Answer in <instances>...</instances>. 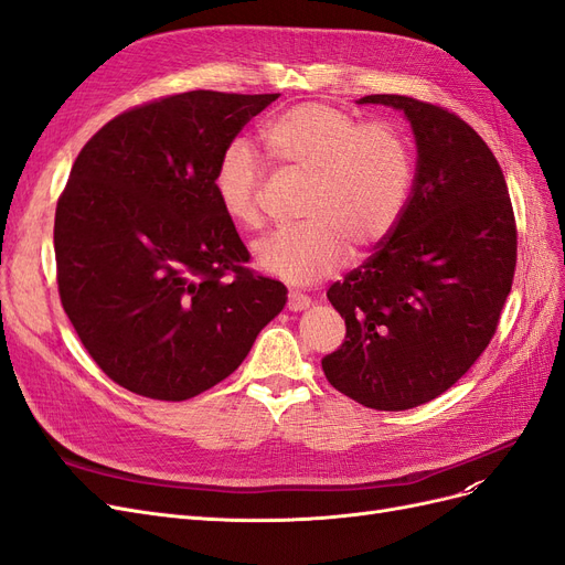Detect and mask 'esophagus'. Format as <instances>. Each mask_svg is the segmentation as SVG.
<instances>
[{
  "label": "esophagus",
  "instance_id": "34e87169",
  "mask_svg": "<svg viewBox=\"0 0 565 565\" xmlns=\"http://www.w3.org/2000/svg\"><path fill=\"white\" fill-rule=\"evenodd\" d=\"M311 306V297H306V295H301V292H289L287 295V309L289 311H306Z\"/></svg>",
  "mask_w": 565,
  "mask_h": 565
}]
</instances>
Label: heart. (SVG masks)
<instances>
[{
	"instance_id": "heart-1",
	"label": "heart",
	"mask_w": 565,
	"mask_h": 565,
	"mask_svg": "<svg viewBox=\"0 0 565 565\" xmlns=\"http://www.w3.org/2000/svg\"><path fill=\"white\" fill-rule=\"evenodd\" d=\"M270 160L309 177L299 226L276 228L254 243V262L273 278L309 285L391 235L413 185V150L391 122H361L353 113L320 100L287 108L264 125ZM264 169L245 141L221 152L212 188L235 226L262 221Z\"/></svg>"
}]
</instances>
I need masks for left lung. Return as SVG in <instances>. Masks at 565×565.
Masks as SVG:
<instances>
[{
  "instance_id": "obj_1",
  "label": "left lung",
  "mask_w": 565,
  "mask_h": 565,
  "mask_svg": "<svg viewBox=\"0 0 565 565\" xmlns=\"http://www.w3.org/2000/svg\"><path fill=\"white\" fill-rule=\"evenodd\" d=\"M358 104L403 110L417 143L413 193L370 259L328 289L347 339L328 382L372 409L446 393L498 330L516 268V221L492 150L455 113L398 94Z\"/></svg>"
}]
</instances>
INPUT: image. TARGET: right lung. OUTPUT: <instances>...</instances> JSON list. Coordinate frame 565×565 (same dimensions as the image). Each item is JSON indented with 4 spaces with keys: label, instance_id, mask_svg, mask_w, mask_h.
Masks as SVG:
<instances>
[{
    "label": "right lung",
    "instance_id": "obj_1",
    "mask_svg": "<svg viewBox=\"0 0 565 565\" xmlns=\"http://www.w3.org/2000/svg\"><path fill=\"white\" fill-rule=\"evenodd\" d=\"M278 96H164L79 150L56 204L58 295L84 349L127 391L198 396L282 311L287 287L245 266L212 188L221 152Z\"/></svg>",
    "mask_w": 565,
    "mask_h": 565
}]
</instances>
